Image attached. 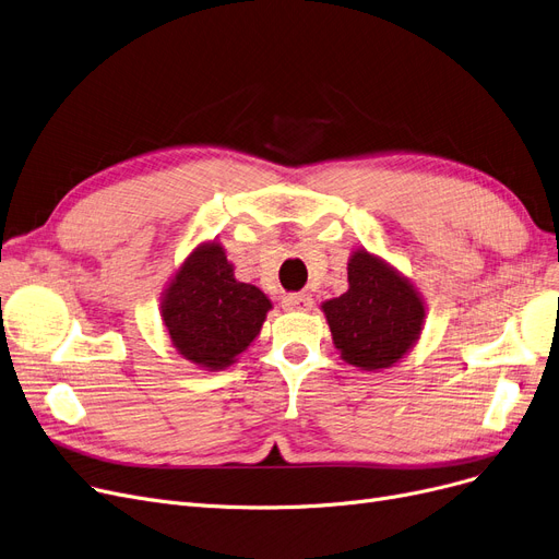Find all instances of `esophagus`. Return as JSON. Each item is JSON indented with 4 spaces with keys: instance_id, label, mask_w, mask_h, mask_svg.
Listing matches in <instances>:
<instances>
[{
    "instance_id": "1",
    "label": "esophagus",
    "mask_w": 559,
    "mask_h": 559,
    "mask_svg": "<svg viewBox=\"0 0 559 559\" xmlns=\"http://www.w3.org/2000/svg\"><path fill=\"white\" fill-rule=\"evenodd\" d=\"M283 308L285 310H297V312H306L312 308V297L306 293H295V295H285L283 297Z\"/></svg>"
}]
</instances>
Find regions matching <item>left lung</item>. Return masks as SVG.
Instances as JSON below:
<instances>
[{
	"label": "left lung",
	"instance_id": "left-lung-1",
	"mask_svg": "<svg viewBox=\"0 0 559 559\" xmlns=\"http://www.w3.org/2000/svg\"><path fill=\"white\" fill-rule=\"evenodd\" d=\"M349 289L322 304L333 345L366 372L393 368L418 343L425 301L395 266L356 249L347 262Z\"/></svg>",
	"mask_w": 559,
	"mask_h": 559
}]
</instances>
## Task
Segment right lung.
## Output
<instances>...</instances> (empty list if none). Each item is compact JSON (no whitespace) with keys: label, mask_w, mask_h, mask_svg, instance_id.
<instances>
[{"label":"right lung","mask_w":559,"mask_h":559,"mask_svg":"<svg viewBox=\"0 0 559 559\" xmlns=\"http://www.w3.org/2000/svg\"><path fill=\"white\" fill-rule=\"evenodd\" d=\"M272 301L235 278L219 241H203L178 266L162 297V322L182 358L226 370L260 335Z\"/></svg>","instance_id":"right-lung-1"}]
</instances>
